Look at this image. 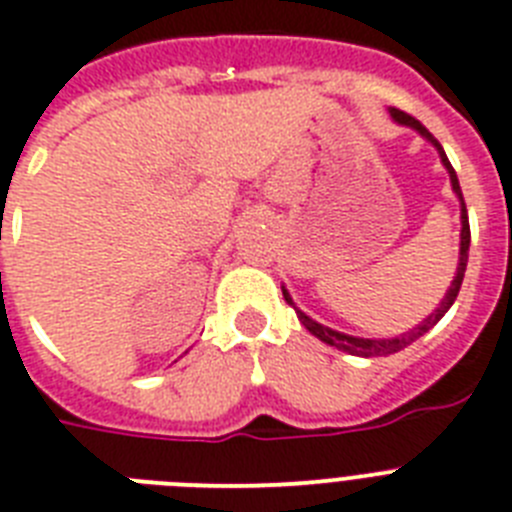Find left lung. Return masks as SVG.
I'll return each instance as SVG.
<instances>
[{
	"mask_svg": "<svg viewBox=\"0 0 512 512\" xmlns=\"http://www.w3.org/2000/svg\"><path fill=\"white\" fill-rule=\"evenodd\" d=\"M392 118L397 120V123H402V126H410L415 128L418 134L426 136V139L434 144L436 149H439V155H442V162L444 168L450 170V181H452V189H455V194L460 197V220H463V231H460V263H458V273H455V281H452V286L447 289V294H444V299L439 302V307H436L434 313L426 318V321L421 323V326H415L413 331H407V334L402 336H394V339H360V336H350V334H339V331H334V328L328 326H321L318 321H313V318H307L302 310H297L292 302V297H289V292L284 289V299L289 302V305L297 310V318L302 321V326L310 331L313 336H318L321 342L331 344V347H336V350H344L350 352V355H360V357H381V355H392V352H400L405 350L407 344H413L418 336H423L429 328H434L436 323L442 321V315L447 313L452 307V302L458 299V292H460V284H463V276H465V265H468V247H471V226H468V210H465V202H463V191H460V184H458V176H455V168L450 165V160H447V155H444L442 144L434 139V136L429 134V128L423 126L421 120H415L413 115H407V112L397 110V107H392Z\"/></svg>",
	"mask_w": 512,
	"mask_h": 512,
	"instance_id": "left-lung-1",
	"label": "left lung"
}]
</instances>
